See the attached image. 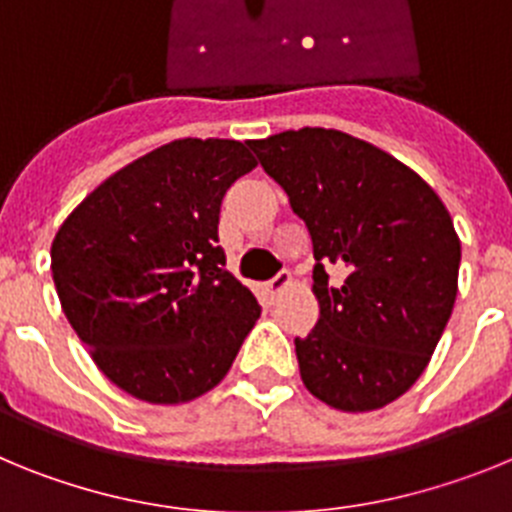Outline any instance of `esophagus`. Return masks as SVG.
Returning a JSON list of instances; mask_svg holds the SVG:
<instances>
[{"instance_id":"34e87169","label":"esophagus","mask_w":512,"mask_h":512,"mask_svg":"<svg viewBox=\"0 0 512 512\" xmlns=\"http://www.w3.org/2000/svg\"><path fill=\"white\" fill-rule=\"evenodd\" d=\"M289 282H292V277H289V271L282 269V271H279V274H277V277L269 279V284H266V289H269V295H271V297H277L279 292H282V289L287 287Z\"/></svg>"}]
</instances>
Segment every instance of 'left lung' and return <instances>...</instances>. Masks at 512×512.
Listing matches in <instances>:
<instances>
[{
	"mask_svg": "<svg viewBox=\"0 0 512 512\" xmlns=\"http://www.w3.org/2000/svg\"><path fill=\"white\" fill-rule=\"evenodd\" d=\"M312 241L320 318L295 338L307 390L346 413L384 408L423 374L456 300L461 243L415 171L341 130L248 140ZM347 271L332 284L327 269Z\"/></svg>",
	"mask_w": 512,
	"mask_h": 512,
	"instance_id": "left-lung-1",
	"label": "left lung"
}]
</instances>
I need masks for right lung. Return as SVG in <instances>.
Returning a JSON list of instances; mask_svg holds the SVG:
<instances>
[{
    "instance_id": "1",
    "label": "right lung",
    "mask_w": 512,
    "mask_h": 512,
    "mask_svg": "<svg viewBox=\"0 0 512 512\" xmlns=\"http://www.w3.org/2000/svg\"><path fill=\"white\" fill-rule=\"evenodd\" d=\"M253 166L238 140H174L112 174L58 228L63 312L128 395L156 405L205 395L261 315L217 246L225 192Z\"/></svg>"
}]
</instances>
